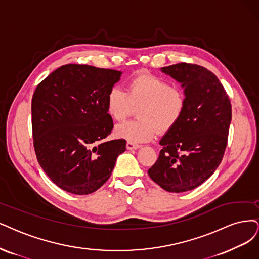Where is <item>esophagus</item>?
Listing matches in <instances>:
<instances>
[{
  "label": "esophagus",
  "instance_id": "1",
  "mask_svg": "<svg viewBox=\"0 0 259 259\" xmlns=\"http://www.w3.org/2000/svg\"><path fill=\"white\" fill-rule=\"evenodd\" d=\"M126 147H127V149L132 150V149H138V148H140V145H139V144H135V143H132V142H127Z\"/></svg>",
  "mask_w": 259,
  "mask_h": 259
}]
</instances>
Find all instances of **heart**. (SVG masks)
<instances>
[{
	"label": "heart",
	"mask_w": 259,
	"mask_h": 259,
	"mask_svg": "<svg viewBox=\"0 0 259 259\" xmlns=\"http://www.w3.org/2000/svg\"><path fill=\"white\" fill-rule=\"evenodd\" d=\"M187 107L185 92L150 73H139L127 84V92L114 86L107 96V111L114 120H123L138 109V119L117 124L115 136L132 143L151 140L159 131L173 129Z\"/></svg>",
	"instance_id": "b5f03b06"
}]
</instances>
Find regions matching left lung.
<instances>
[{"label": "left lung", "mask_w": 259, "mask_h": 259, "mask_svg": "<svg viewBox=\"0 0 259 259\" xmlns=\"http://www.w3.org/2000/svg\"><path fill=\"white\" fill-rule=\"evenodd\" d=\"M162 71L181 83L187 97L184 116L161 139L149 177L168 192L202 185L221 163L227 145L232 104L217 75L203 66L178 63Z\"/></svg>", "instance_id": "8db88e82"}]
</instances>
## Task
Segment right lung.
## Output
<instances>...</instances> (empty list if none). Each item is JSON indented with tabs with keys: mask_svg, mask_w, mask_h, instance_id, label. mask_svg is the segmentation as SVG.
Wrapping results in <instances>:
<instances>
[{
	"mask_svg": "<svg viewBox=\"0 0 259 259\" xmlns=\"http://www.w3.org/2000/svg\"><path fill=\"white\" fill-rule=\"evenodd\" d=\"M120 71L67 64L42 80L32 98L35 154L45 173L67 192L86 195L104 185L126 141L104 139L113 120L107 96Z\"/></svg>",
	"mask_w": 259,
	"mask_h": 259,
	"instance_id": "add662e5",
	"label": "right lung"
}]
</instances>
